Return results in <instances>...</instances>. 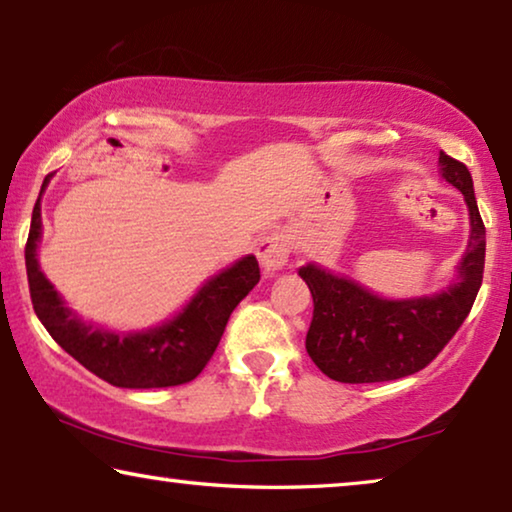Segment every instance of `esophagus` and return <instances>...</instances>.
I'll use <instances>...</instances> for the list:
<instances>
[{
	"instance_id": "34e87169",
	"label": "esophagus",
	"mask_w": 512,
	"mask_h": 512,
	"mask_svg": "<svg viewBox=\"0 0 512 512\" xmlns=\"http://www.w3.org/2000/svg\"><path fill=\"white\" fill-rule=\"evenodd\" d=\"M291 254V242L284 233H270L268 237H263L261 247H258V261H261L263 270L268 272H277L282 270L286 261H289Z\"/></svg>"
}]
</instances>
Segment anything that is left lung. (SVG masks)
I'll return each instance as SVG.
<instances>
[{"instance_id":"8db88e82","label":"left lung","mask_w":512,"mask_h":512,"mask_svg":"<svg viewBox=\"0 0 512 512\" xmlns=\"http://www.w3.org/2000/svg\"><path fill=\"white\" fill-rule=\"evenodd\" d=\"M438 163L443 179L464 195L471 216L457 279L445 291L387 300L319 265L298 270L314 300L305 349L321 373L335 382H389L419 373L443 352L471 312L485 270V223L468 167L443 151Z\"/></svg>"}]
</instances>
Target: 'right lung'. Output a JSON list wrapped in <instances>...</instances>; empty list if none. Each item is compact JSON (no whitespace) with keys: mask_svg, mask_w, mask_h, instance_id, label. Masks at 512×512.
Returning <instances> with one entry per match:
<instances>
[{"mask_svg":"<svg viewBox=\"0 0 512 512\" xmlns=\"http://www.w3.org/2000/svg\"><path fill=\"white\" fill-rule=\"evenodd\" d=\"M46 184L48 179L41 191ZM39 237L41 207L37 202L25 244L34 312L69 356L104 382L123 389L177 387L195 380L219 347L230 314L261 279L256 256H244L209 279L191 303L163 326L142 333H114L86 324L65 305L39 268Z\"/></svg>","mask_w":512,"mask_h":512,"instance_id":"1","label":"right lung"}]
</instances>
